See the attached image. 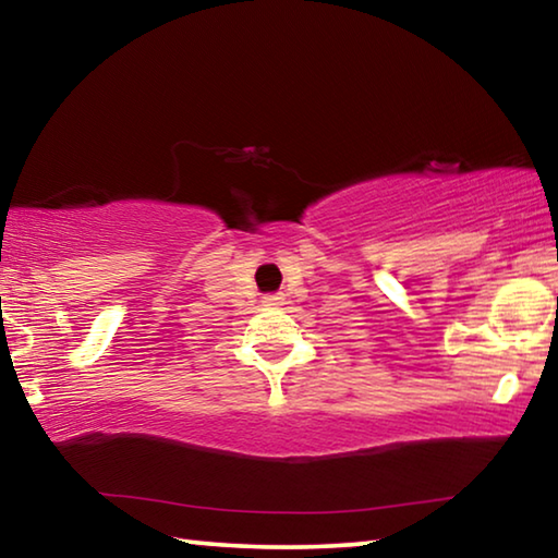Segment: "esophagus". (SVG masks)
I'll list each match as a JSON object with an SVG mask.
<instances>
[{"mask_svg":"<svg viewBox=\"0 0 558 558\" xmlns=\"http://www.w3.org/2000/svg\"><path fill=\"white\" fill-rule=\"evenodd\" d=\"M282 300H286V295H282V292H276V295H266V298H263V302H266V305H270V307L282 305Z\"/></svg>","mask_w":558,"mask_h":558,"instance_id":"34e87169","label":"esophagus"}]
</instances>
